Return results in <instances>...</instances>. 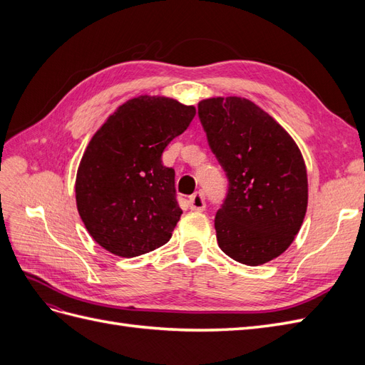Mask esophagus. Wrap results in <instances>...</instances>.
Instances as JSON below:
<instances>
[{
	"label": "esophagus",
	"instance_id": "obj_1",
	"mask_svg": "<svg viewBox=\"0 0 365 365\" xmlns=\"http://www.w3.org/2000/svg\"><path fill=\"white\" fill-rule=\"evenodd\" d=\"M189 205L192 210H196V212H202V210L205 208V197H204V193L201 192H196L195 195H192L189 197Z\"/></svg>",
	"mask_w": 365,
	"mask_h": 365
}]
</instances>
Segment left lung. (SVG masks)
Listing matches in <instances>:
<instances>
[{
    "mask_svg": "<svg viewBox=\"0 0 365 365\" xmlns=\"http://www.w3.org/2000/svg\"><path fill=\"white\" fill-rule=\"evenodd\" d=\"M210 149L228 178L217 210L219 248L248 267L289 248L307 208V172L292 137L244 97H212L197 105Z\"/></svg>",
    "mask_w": 365,
    "mask_h": 365,
    "instance_id": "1",
    "label": "left lung"
}]
</instances>
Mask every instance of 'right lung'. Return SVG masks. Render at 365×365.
<instances>
[{"label":"right lung","mask_w":365,"mask_h":365,"mask_svg":"<svg viewBox=\"0 0 365 365\" xmlns=\"http://www.w3.org/2000/svg\"><path fill=\"white\" fill-rule=\"evenodd\" d=\"M196 114L163 96H138L106 118L83 152L76 176L77 212L106 251L137 257L168 244L182 210L165 146Z\"/></svg>","instance_id":"add662e5"}]
</instances>
